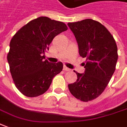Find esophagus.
<instances>
[{"label": "esophagus", "mask_w": 127, "mask_h": 127, "mask_svg": "<svg viewBox=\"0 0 127 127\" xmlns=\"http://www.w3.org/2000/svg\"><path fill=\"white\" fill-rule=\"evenodd\" d=\"M64 70H65V71H70V70L68 67H66L65 65H64Z\"/></svg>", "instance_id": "34e87169"}]
</instances>
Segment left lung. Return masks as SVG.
<instances>
[{"label":"left lung","mask_w":127,"mask_h":127,"mask_svg":"<svg viewBox=\"0 0 127 127\" xmlns=\"http://www.w3.org/2000/svg\"><path fill=\"white\" fill-rule=\"evenodd\" d=\"M78 43L79 53L86 58L84 74L74 70L77 81L68 84L75 97L89 102L102 94L114 73L118 58L113 36L99 22L93 19L68 23Z\"/></svg>","instance_id":"8db88e82"}]
</instances>
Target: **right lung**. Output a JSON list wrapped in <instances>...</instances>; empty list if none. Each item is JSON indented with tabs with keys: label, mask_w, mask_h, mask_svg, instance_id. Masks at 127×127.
<instances>
[{
	"label": "right lung",
	"mask_w": 127,
	"mask_h": 127,
	"mask_svg": "<svg viewBox=\"0 0 127 127\" xmlns=\"http://www.w3.org/2000/svg\"><path fill=\"white\" fill-rule=\"evenodd\" d=\"M68 30L63 22L41 16L28 23L12 37L7 61L16 87L27 97H34L48 91L63 64L45 60V52L57 35Z\"/></svg>",
	"instance_id": "obj_1"
}]
</instances>
